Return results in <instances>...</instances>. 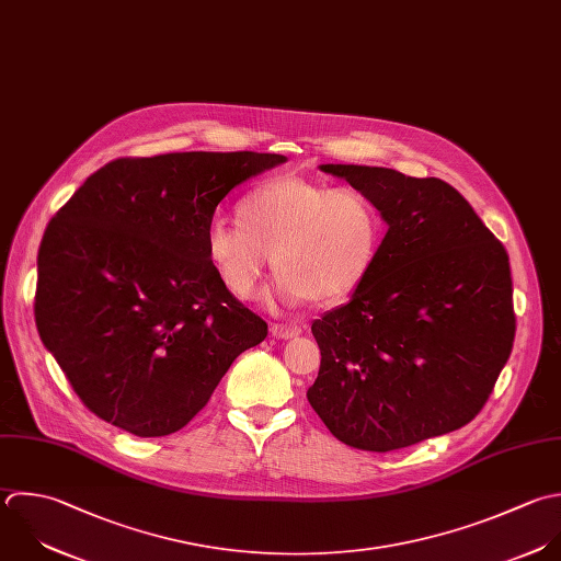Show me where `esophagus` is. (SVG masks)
Returning a JSON list of instances; mask_svg holds the SVG:
<instances>
[{
	"label": "esophagus",
	"mask_w": 561,
	"mask_h": 561,
	"mask_svg": "<svg viewBox=\"0 0 561 561\" xmlns=\"http://www.w3.org/2000/svg\"><path fill=\"white\" fill-rule=\"evenodd\" d=\"M271 332L277 339H295V336L301 334V325H295V323H273Z\"/></svg>",
	"instance_id": "esophagus-1"
}]
</instances>
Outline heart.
Masks as SVG:
<instances>
[{
	"label": "heart",
	"mask_w": 561,
	"mask_h": 561,
	"mask_svg": "<svg viewBox=\"0 0 561 561\" xmlns=\"http://www.w3.org/2000/svg\"><path fill=\"white\" fill-rule=\"evenodd\" d=\"M238 222L211 220L205 255L236 299H251L273 257L271 304H336L371 277L387 222L374 198L352 185L282 174L255 183L236 205Z\"/></svg>",
	"instance_id": "b5f03b06"
}]
</instances>
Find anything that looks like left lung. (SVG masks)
Listing matches in <instances>:
<instances>
[{
	"instance_id": "1",
	"label": "left lung",
	"mask_w": 561,
	"mask_h": 561,
	"mask_svg": "<svg viewBox=\"0 0 561 561\" xmlns=\"http://www.w3.org/2000/svg\"><path fill=\"white\" fill-rule=\"evenodd\" d=\"M389 225L350 304L312 323L321 367L308 402L330 433L389 453L453 433L490 400L516 336L510 255L446 181L325 163Z\"/></svg>"
}]
</instances>
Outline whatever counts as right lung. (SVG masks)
Masks as SVG:
<instances>
[{"instance_id":"right-lung-1","label":"right lung","mask_w":561,"mask_h":561,"mask_svg":"<svg viewBox=\"0 0 561 561\" xmlns=\"http://www.w3.org/2000/svg\"><path fill=\"white\" fill-rule=\"evenodd\" d=\"M273 152L124 157L93 172L49 220L34 321L80 402L135 435L181 431L268 325L218 282L205 231Z\"/></svg>"}]
</instances>
